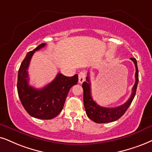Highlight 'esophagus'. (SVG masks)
<instances>
[{"instance_id":"esophagus-1","label":"esophagus","mask_w":152,"mask_h":152,"mask_svg":"<svg viewBox=\"0 0 152 152\" xmlns=\"http://www.w3.org/2000/svg\"><path fill=\"white\" fill-rule=\"evenodd\" d=\"M85 79H86L85 73L80 72L79 74H78V82H79L80 83H82L85 81Z\"/></svg>"}]
</instances>
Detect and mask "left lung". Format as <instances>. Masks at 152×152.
Segmentation results:
<instances>
[{"instance_id":"8db88e82","label":"left lung","mask_w":152,"mask_h":152,"mask_svg":"<svg viewBox=\"0 0 152 152\" xmlns=\"http://www.w3.org/2000/svg\"><path fill=\"white\" fill-rule=\"evenodd\" d=\"M130 59L134 62L135 66V85L132 87V94L128 100L121 106L113 107V108L99 106L93 100L91 96V88H90L89 76L86 77L87 81L83 83L82 87L83 89V103L86 112L89 118L93 121L94 122L97 123V124H104V123L115 121L120 118L125 114L128 107H130V104L132 103L134 97H135L139 78H138V69L136 59L130 58Z\"/></svg>"}]
</instances>
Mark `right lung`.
Here are the masks:
<instances>
[{
    "label": "right lung",
    "instance_id": "obj_1",
    "mask_svg": "<svg viewBox=\"0 0 152 152\" xmlns=\"http://www.w3.org/2000/svg\"><path fill=\"white\" fill-rule=\"evenodd\" d=\"M45 45L40 44L37 48L26 54L18 71L17 92L21 102L30 116L39 119L48 120L57 116L64 107L66 96L73 86L77 84L78 76L68 77L62 74H57L50 83L41 89H36L28 84V68L29 63L36 50Z\"/></svg>",
    "mask_w": 152,
    "mask_h": 152
}]
</instances>
